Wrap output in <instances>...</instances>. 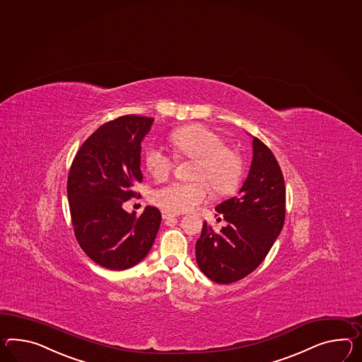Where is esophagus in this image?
Masks as SVG:
<instances>
[{"mask_svg": "<svg viewBox=\"0 0 362 362\" xmlns=\"http://www.w3.org/2000/svg\"><path fill=\"white\" fill-rule=\"evenodd\" d=\"M174 217H179V214H177V213H170L168 211H162V218L163 220H170V218H174Z\"/></svg>", "mask_w": 362, "mask_h": 362, "instance_id": "obj_1", "label": "esophagus"}]
</instances>
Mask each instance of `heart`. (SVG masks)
<instances>
[{"instance_id":"obj_1","label":"heart","mask_w":362,"mask_h":362,"mask_svg":"<svg viewBox=\"0 0 362 362\" xmlns=\"http://www.w3.org/2000/svg\"><path fill=\"white\" fill-rule=\"evenodd\" d=\"M168 142L177 159H194L191 182H171L153 192V202L168 212L182 213L194 209L211 194L208 182L218 196L235 192L243 162L238 151L225 145V139L200 124L179 128L168 136ZM175 158L163 150L149 148L145 166L154 179H166L175 166Z\"/></svg>"}]
</instances>
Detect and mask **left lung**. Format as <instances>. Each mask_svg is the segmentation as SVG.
Here are the masks:
<instances>
[{"label": "left lung", "instance_id": "8db88e82", "mask_svg": "<svg viewBox=\"0 0 362 362\" xmlns=\"http://www.w3.org/2000/svg\"><path fill=\"white\" fill-rule=\"evenodd\" d=\"M226 226L204 222L196 242V262L208 279L231 284L255 271L265 259L285 221V183L271 149L252 139V160L238 196L218 204Z\"/></svg>", "mask_w": 362, "mask_h": 362}]
</instances>
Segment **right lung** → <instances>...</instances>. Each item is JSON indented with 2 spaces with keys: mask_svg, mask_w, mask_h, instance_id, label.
Wrapping results in <instances>:
<instances>
[{
  "mask_svg": "<svg viewBox=\"0 0 362 362\" xmlns=\"http://www.w3.org/2000/svg\"><path fill=\"white\" fill-rule=\"evenodd\" d=\"M153 122L125 115L103 124L71 163L66 188L74 235L85 254L107 269L140 263L158 233L162 216L156 206H146L141 216L123 209L142 182L141 142Z\"/></svg>",
  "mask_w": 362,
  "mask_h": 362,
  "instance_id": "1",
  "label": "right lung"
}]
</instances>
